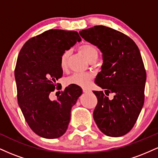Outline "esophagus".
I'll return each instance as SVG.
<instances>
[{
  "label": "esophagus",
  "instance_id": "1",
  "mask_svg": "<svg viewBox=\"0 0 158 158\" xmlns=\"http://www.w3.org/2000/svg\"><path fill=\"white\" fill-rule=\"evenodd\" d=\"M82 90H83V92H84V93H88V92H89V90L87 89V88H83Z\"/></svg>",
  "mask_w": 158,
  "mask_h": 158
}]
</instances>
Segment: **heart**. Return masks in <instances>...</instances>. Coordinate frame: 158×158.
<instances>
[{
    "mask_svg": "<svg viewBox=\"0 0 158 158\" xmlns=\"http://www.w3.org/2000/svg\"><path fill=\"white\" fill-rule=\"evenodd\" d=\"M79 50L89 61L97 59L99 56L97 48L90 43H86L81 45L79 48ZM69 56H70V52L68 50H65L61 53L59 58V66L62 70H65L68 68ZM91 79V74L88 73H75L66 79V83L68 85H75L85 88L88 87Z\"/></svg>",
    "mask_w": 158,
    "mask_h": 158,
    "instance_id": "obj_1",
    "label": "heart"
}]
</instances>
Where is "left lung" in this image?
Returning a JSON list of instances; mask_svg holds the SVG:
<instances>
[{
    "mask_svg": "<svg viewBox=\"0 0 158 158\" xmlns=\"http://www.w3.org/2000/svg\"><path fill=\"white\" fill-rule=\"evenodd\" d=\"M79 34L102 52V70L95 79L103 91L94 94L97 104L94 119L98 128L109 137H121L132 129L144 103L146 73L138 47L128 35L110 27L99 25Z\"/></svg>",
    "mask_w": 158,
    "mask_h": 158,
    "instance_id": "1",
    "label": "left lung"
}]
</instances>
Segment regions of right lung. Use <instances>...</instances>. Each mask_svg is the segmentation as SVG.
<instances>
[{
  "mask_svg": "<svg viewBox=\"0 0 158 158\" xmlns=\"http://www.w3.org/2000/svg\"><path fill=\"white\" fill-rule=\"evenodd\" d=\"M81 41L76 31L49 30L29 39L19 52L15 69L18 102L28 126L40 137L58 138L68 128L81 88L69 85L54 101L49 96L61 88L56 81L62 77L61 53Z\"/></svg>",
  "mask_w": 158,
  "mask_h": 158,
  "instance_id": "1",
  "label": "right lung"
}]
</instances>
